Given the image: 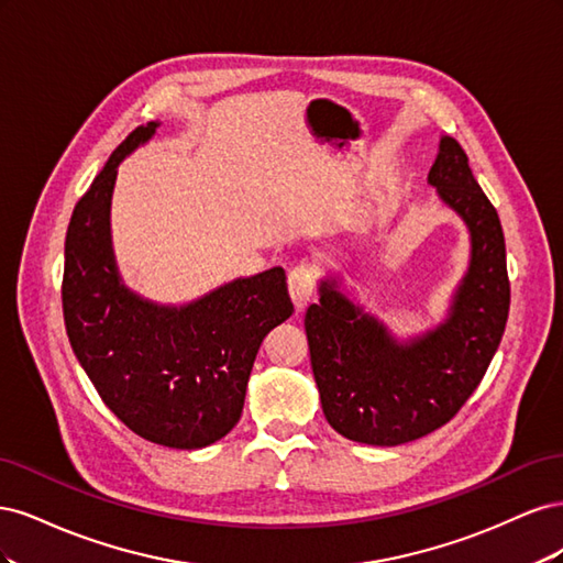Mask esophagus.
<instances>
[{"label": "esophagus", "instance_id": "1", "mask_svg": "<svg viewBox=\"0 0 563 563\" xmlns=\"http://www.w3.org/2000/svg\"><path fill=\"white\" fill-rule=\"evenodd\" d=\"M317 279H319V269L308 261H300L291 269H288V294H291L298 310H302L305 305H308V300L312 298L314 288H317Z\"/></svg>", "mask_w": 563, "mask_h": 563}]
</instances>
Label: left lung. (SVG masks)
Masks as SVG:
<instances>
[{"label": "left lung", "instance_id": "left-lung-1", "mask_svg": "<svg viewBox=\"0 0 563 563\" xmlns=\"http://www.w3.org/2000/svg\"><path fill=\"white\" fill-rule=\"evenodd\" d=\"M430 183L472 234L470 269L446 323L399 345L380 323L321 282L305 333L331 428L371 446H399L446 424L484 373L505 333L509 277L498 211L474 180L465 150L441 139Z\"/></svg>", "mask_w": 563, "mask_h": 563}]
</instances>
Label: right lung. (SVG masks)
I'll return each mask as SVG.
<instances>
[{"mask_svg":"<svg viewBox=\"0 0 563 563\" xmlns=\"http://www.w3.org/2000/svg\"><path fill=\"white\" fill-rule=\"evenodd\" d=\"M157 124L119 145L73 211L65 236V331L100 399L131 432L168 449H203L240 422L263 338L291 317L286 272L220 286L187 308H157L117 277L110 195L117 166Z\"/></svg>","mask_w":563,"mask_h":563,"instance_id":"add662e5","label":"right lung"}]
</instances>
